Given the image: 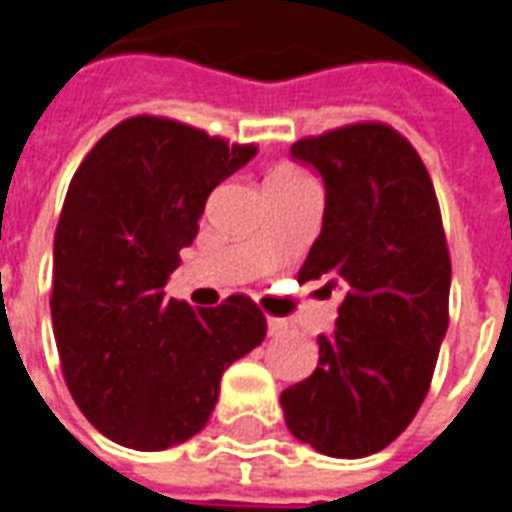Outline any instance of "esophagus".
I'll return each mask as SVG.
<instances>
[{"instance_id":"esophagus-1","label":"esophagus","mask_w":512,"mask_h":512,"mask_svg":"<svg viewBox=\"0 0 512 512\" xmlns=\"http://www.w3.org/2000/svg\"><path fill=\"white\" fill-rule=\"evenodd\" d=\"M268 334L271 337H282V334H288V321H282V318H274V315H268Z\"/></svg>"}]
</instances>
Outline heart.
I'll return each mask as SVG.
<instances>
[{
  "instance_id": "heart-1",
  "label": "heart",
  "mask_w": 512,
  "mask_h": 512,
  "mask_svg": "<svg viewBox=\"0 0 512 512\" xmlns=\"http://www.w3.org/2000/svg\"><path fill=\"white\" fill-rule=\"evenodd\" d=\"M293 175H301V172L293 167H279L271 172V178H293Z\"/></svg>"
}]
</instances>
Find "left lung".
Segmentation results:
<instances>
[{
    "label": "left lung",
    "mask_w": 512,
    "mask_h": 512,
    "mask_svg": "<svg viewBox=\"0 0 512 512\" xmlns=\"http://www.w3.org/2000/svg\"><path fill=\"white\" fill-rule=\"evenodd\" d=\"M290 156L326 186L321 235L299 279L340 290L318 367L279 403L290 433L332 458H365L408 428L447 334L450 252L433 180L406 136L354 123L307 136Z\"/></svg>",
    "instance_id": "1"
}]
</instances>
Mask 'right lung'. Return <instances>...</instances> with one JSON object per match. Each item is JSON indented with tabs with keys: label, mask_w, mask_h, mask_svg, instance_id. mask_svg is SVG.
<instances>
[{
	"label": "right lung",
	"mask_w": 512,
	"mask_h": 512,
	"mask_svg": "<svg viewBox=\"0 0 512 512\" xmlns=\"http://www.w3.org/2000/svg\"><path fill=\"white\" fill-rule=\"evenodd\" d=\"M255 153L136 115L76 169L54 233L51 323L65 384L106 439L145 452L191 439L224 370L263 343L266 315L249 296L211 310L164 296L208 194Z\"/></svg>",
	"instance_id": "add662e5"
}]
</instances>
